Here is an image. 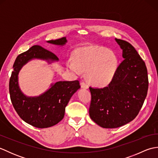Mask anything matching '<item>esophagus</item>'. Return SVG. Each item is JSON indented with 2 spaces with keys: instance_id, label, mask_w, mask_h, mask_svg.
Segmentation results:
<instances>
[{
  "instance_id": "34e87169",
  "label": "esophagus",
  "mask_w": 158,
  "mask_h": 158,
  "mask_svg": "<svg viewBox=\"0 0 158 158\" xmlns=\"http://www.w3.org/2000/svg\"><path fill=\"white\" fill-rule=\"evenodd\" d=\"M81 86L82 88H85V89H88L89 88L88 85L87 84V83L85 82H84V81H82L81 83Z\"/></svg>"
}]
</instances>
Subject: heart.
Instances as JSON below:
<instances>
[{"instance_id": "b5f03b06", "label": "heart", "mask_w": 158, "mask_h": 158, "mask_svg": "<svg viewBox=\"0 0 158 158\" xmlns=\"http://www.w3.org/2000/svg\"><path fill=\"white\" fill-rule=\"evenodd\" d=\"M118 58L115 53L102 47L89 46L80 48L75 53V62L69 60L68 69L76 74L86 70L88 81L96 85L108 84L118 69Z\"/></svg>"}]
</instances>
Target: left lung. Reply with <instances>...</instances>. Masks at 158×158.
Masks as SVG:
<instances>
[{"instance_id": "8db88e82", "label": "left lung", "mask_w": 158, "mask_h": 158, "mask_svg": "<svg viewBox=\"0 0 158 158\" xmlns=\"http://www.w3.org/2000/svg\"><path fill=\"white\" fill-rule=\"evenodd\" d=\"M123 51V62L109 84L103 88L89 87L90 118L104 128H116L130 122L145 101L149 81L145 62L135 48L115 39Z\"/></svg>"}]
</instances>
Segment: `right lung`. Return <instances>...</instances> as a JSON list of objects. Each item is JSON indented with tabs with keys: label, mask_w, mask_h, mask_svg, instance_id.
I'll use <instances>...</instances> for the list:
<instances>
[{
	"label": "right lung",
	"mask_w": 158,
	"mask_h": 158,
	"mask_svg": "<svg viewBox=\"0 0 158 158\" xmlns=\"http://www.w3.org/2000/svg\"><path fill=\"white\" fill-rule=\"evenodd\" d=\"M57 45H64L66 37L47 41ZM41 59L48 62L58 61L54 53L39 45L31 47L28 51L19 54L13 66V71L9 80V94L12 105L21 119L39 128L56 125L64 116L65 108L72 96L80 88L78 80L58 81L52 84L48 91L36 97L25 96L18 85V73L22 67L32 59Z\"/></svg>",
	"instance_id": "add662e5"
}]
</instances>
